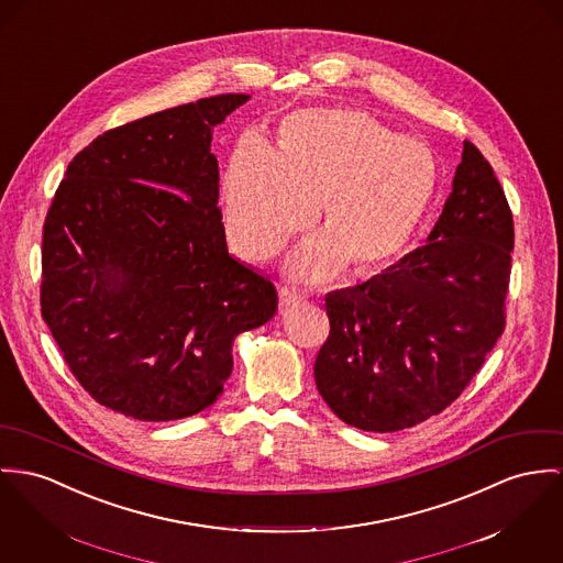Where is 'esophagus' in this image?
<instances>
[{"label":"esophagus","mask_w":563,"mask_h":563,"mask_svg":"<svg viewBox=\"0 0 563 563\" xmlns=\"http://www.w3.org/2000/svg\"><path fill=\"white\" fill-rule=\"evenodd\" d=\"M300 302H302V298H300L298 294L289 291V289H283V291H280V296H278V308H280L283 312H287V310L296 308Z\"/></svg>","instance_id":"esophagus-1"}]
</instances>
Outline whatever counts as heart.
<instances>
[{
	"label": "heart",
	"instance_id": "obj_1",
	"mask_svg": "<svg viewBox=\"0 0 563 563\" xmlns=\"http://www.w3.org/2000/svg\"><path fill=\"white\" fill-rule=\"evenodd\" d=\"M439 192L441 167L427 143L351 109L296 111L272 147L240 141L220 186L227 238L255 263L274 257L318 208L321 238L289 261L310 283L343 265L353 278L389 272L422 235Z\"/></svg>",
	"mask_w": 563,
	"mask_h": 563
}]
</instances>
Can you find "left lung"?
<instances>
[{
  "instance_id": "obj_1",
  "label": "left lung",
  "mask_w": 563,
  "mask_h": 563,
  "mask_svg": "<svg viewBox=\"0 0 563 563\" xmlns=\"http://www.w3.org/2000/svg\"><path fill=\"white\" fill-rule=\"evenodd\" d=\"M515 224L474 143L427 244L389 272L325 296L314 360L328 407L360 431L394 433L441 413L504 334Z\"/></svg>"
}]
</instances>
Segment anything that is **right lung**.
<instances>
[{"mask_svg":"<svg viewBox=\"0 0 563 563\" xmlns=\"http://www.w3.org/2000/svg\"><path fill=\"white\" fill-rule=\"evenodd\" d=\"M222 93L107 130L66 169L43 231L41 306L89 396L134 420L195 416L222 394L233 341L278 296L227 251L212 130Z\"/></svg>","mask_w":563,"mask_h":563,"instance_id":"1","label":"right lung"}]
</instances>
